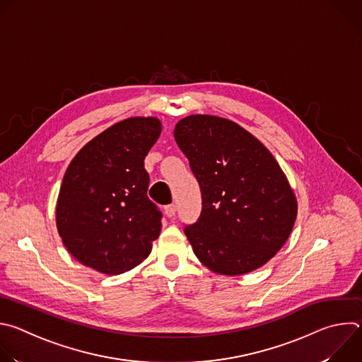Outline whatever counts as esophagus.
Here are the masks:
<instances>
[{
  "instance_id": "obj_1",
  "label": "esophagus",
  "mask_w": 362,
  "mask_h": 362,
  "mask_svg": "<svg viewBox=\"0 0 362 362\" xmlns=\"http://www.w3.org/2000/svg\"><path fill=\"white\" fill-rule=\"evenodd\" d=\"M165 214H166V216H169V218L175 216V214H176V206H175V204H168L166 208H165Z\"/></svg>"
}]
</instances>
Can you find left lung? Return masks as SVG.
I'll return each mask as SVG.
<instances>
[{
  "instance_id": "obj_1",
  "label": "left lung",
  "mask_w": 362,
  "mask_h": 362,
  "mask_svg": "<svg viewBox=\"0 0 362 362\" xmlns=\"http://www.w3.org/2000/svg\"><path fill=\"white\" fill-rule=\"evenodd\" d=\"M175 140L202 192V212L185 228L197 259L238 276L264 267L288 240L298 202L272 153L238 123L211 115L177 122Z\"/></svg>"
}]
</instances>
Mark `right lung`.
<instances>
[{
    "label": "right lung",
    "instance_id": "add662e5",
    "mask_svg": "<svg viewBox=\"0 0 362 362\" xmlns=\"http://www.w3.org/2000/svg\"><path fill=\"white\" fill-rule=\"evenodd\" d=\"M160 133L158 117H129L91 139L69 165L56 225L84 267L106 275L127 272L159 238L162 214L147 197L144 158Z\"/></svg>",
    "mask_w": 362,
    "mask_h": 362
}]
</instances>
